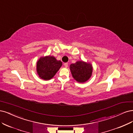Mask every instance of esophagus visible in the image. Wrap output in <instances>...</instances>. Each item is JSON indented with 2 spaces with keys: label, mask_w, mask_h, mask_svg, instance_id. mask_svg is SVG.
I'll return each mask as SVG.
<instances>
[{
  "label": "esophagus",
  "mask_w": 133,
  "mask_h": 133,
  "mask_svg": "<svg viewBox=\"0 0 133 133\" xmlns=\"http://www.w3.org/2000/svg\"><path fill=\"white\" fill-rule=\"evenodd\" d=\"M64 66H65V67H68V63H64Z\"/></svg>",
  "instance_id": "34e87169"
}]
</instances>
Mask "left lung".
Returning <instances> with one entry per match:
<instances>
[{
	"instance_id": "left-lung-1",
	"label": "left lung",
	"mask_w": 133,
	"mask_h": 133,
	"mask_svg": "<svg viewBox=\"0 0 133 133\" xmlns=\"http://www.w3.org/2000/svg\"><path fill=\"white\" fill-rule=\"evenodd\" d=\"M70 70L73 77L81 83L85 82L91 77L93 70L91 64L83 61L71 64Z\"/></svg>"
}]
</instances>
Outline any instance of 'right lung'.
<instances>
[{
    "mask_svg": "<svg viewBox=\"0 0 133 133\" xmlns=\"http://www.w3.org/2000/svg\"><path fill=\"white\" fill-rule=\"evenodd\" d=\"M62 63L53 56L41 57L37 62V72L40 77L44 80L52 78L61 67Z\"/></svg>",
    "mask_w": 133,
    "mask_h": 133,
    "instance_id": "obj_1",
    "label": "right lung"
}]
</instances>
